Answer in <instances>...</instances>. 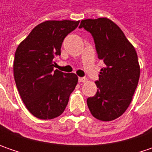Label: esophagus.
Instances as JSON below:
<instances>
[{"instance_id":"34e87169","label":"esophagus","mask_w":152,"mask_h":152,"mask_svg":"<svg viewBox=\"0 0 152 152\" xmlns=\"http://www.w3.org/2000/svg\"><path fill=\"white\" fill-rule=\"evenodd\" d=\"M86 80H87V79L85 77H79V82H80V83H84Z\"/></svg>"}]
</instances>
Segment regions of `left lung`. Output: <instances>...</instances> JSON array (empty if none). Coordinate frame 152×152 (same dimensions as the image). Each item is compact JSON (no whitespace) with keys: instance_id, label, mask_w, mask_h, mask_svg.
<instances>
[{"instance_id":"8db88e82","label":"left lung","mask_w":152,"mask_h":152,"mask_svg":"<svg viewBox=\"0 0 152 152\" xmlns=\"http://www.w3.org/2000/svg\"><path fill=\"white\" fill-rule=\"evenodd\" d=\"M91 33L97 56L106 64L96 81V94L87 99L91 114L102 121L116 119L129 107L140 79L137 53L124 32L106 18L82 20L79 28Z\"/></svg>"}]
</instances>
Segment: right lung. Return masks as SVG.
Returning <instances> with one entry per match:
<instances>
[{"instance_id":"right-lung-1","label":"right lung","mask_w":152,"mask_h":152,"mask_svg":"<svg viewBox=\"0 0 152 152\" xmlns=\"http://www.w3.org/2000/svg\"><path fill=\"white\" fill-rule=\"evenodd\" d=\"M79 21H45L34 28L18 46L13 63L14 79L27 109L39 119L60 116L75 89V73L54 70V58L61 44Z\"/></svg>"}]
</instances>
